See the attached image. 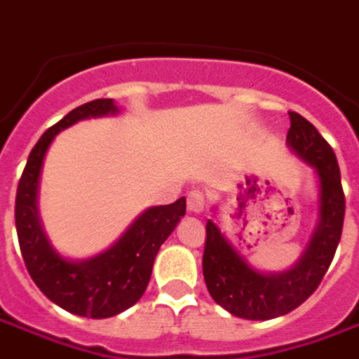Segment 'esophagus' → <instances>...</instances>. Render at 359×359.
I'll list each match as a JSON object with an SVG mask.
<instances>
[{"instance_id": "34e87169", "label": "esophagus", "mask_w": 359, "mask_h": 359, "mask_svg": "<svg viewBox=\"0 0 359 359\" xmlns=\"http://www.w3.org/2000/svg\"><path fill=\"white\" fill-rule=\"evenodd\" d=\"M187 205L190 213H202L203 208H205V196H203L200 190H192V192L188 194Z\"/></svg>"}]
</instances>
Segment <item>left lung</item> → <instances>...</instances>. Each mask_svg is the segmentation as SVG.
<instances>
[{
  "label": "left lung",
  "instance_id": "1",
  "mask_svg": "<svg viewBox=\"0 0 359 359\" xmlns=\"http://www.w3.org/2000/svg\"><path fill=\"white\" fill-rule=\"evenodd\" d=\"M286 144L302 161L311 165L319 182L317 225L308 248L290 269L264 273L246 262L215 221L205 225L203 278L211 298L242 319L265 321L296 309L316 292L331 265L344 223V192L337 156L317 128L290 111Z\"/></svg>",
  "mask_w": 359,
  "mask_h": 359
}]
</instances>
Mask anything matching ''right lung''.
Returning <instances> with one entry per match:
<instances>
[{"label": "right lung", "instance_id": "add662e5", "mask_svg": "<svg viewBox=\"0 0 359 359\" xmlns=\"http://www.w3.org/2000/svg\"><path fill=\"white\" fill-rule=\"evenodd\" d=\"M115 113L118 107L113 100H94L48 128L28 156L15 200L20 254L36 286L59 308L92 319L117 316L140 300L157 252L187 213V198L149 208L111 248L82 262L67 259L51 246L38 213V182L46 151L53 138L76 121Z\"/></svg>", "mask_w": 359, "mask_h": 359}]
</instances>
